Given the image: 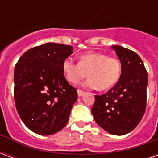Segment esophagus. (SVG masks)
I'll list each match as a JSON object with an SVG mask.
<instances>
[{"instance_id": "esophagus-1", "label": "esophagus", "mask_w": 158, "mask_h": 158, "mask_svg": "<svg viewBox=\"0 0 158 158\" xmlns=\"http://www.w3.org/2000/svg\"><path fill=\"white\" fill-rule=\"evenodd\" d=\"M77 91H78V96H79V97L83 96H84V94H85V92H84V91H82V90H80V89H78Z\"/></svg>"}]
</instances>
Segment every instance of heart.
<instances>
[{"mask_svg":"<svg viewBox=\"0 0 158 158\" xmlns=\"http://www.w3.org/2000/svg\"><path fill=\"white\" fill-rule=\"evenodd\" d=\"M62 73L69 83L76 84L88 72L89 79L84 85L100 90L111 89L118 81L122 66L118 59L99 52L85 53L79 56V63L66 58L62 64Z\"/></svg>","mask_w":158,"mask_h":158,"instance_id":"obj_1","label":"heart"}]
</instances>
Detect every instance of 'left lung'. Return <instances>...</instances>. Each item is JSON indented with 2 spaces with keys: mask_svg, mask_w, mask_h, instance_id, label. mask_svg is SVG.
<instances>
[{
  "mask_svg": "<svg viewBox=\"0 0 158 158\" xmlns=\"http://www.w3.org/2000/svg\"><path fill=\"white\" fill-rule=\"evenodd\" d=\"M122 71L115 85L102 96H95L91 113L96 123L115 135L131 132L143 118L146 106L147 72L135 52L113 45Z\"/></svg>",
  "mask_w": 158,
  "mask_h": 158,
  "instance_id": "8db88e82",
  "label": "left lung"
}]
</instances>
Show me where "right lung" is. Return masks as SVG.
<instances>
[{"instance_id": "add662e5", "label": "right lung", "mask_w": 158, "mask_h": 158, "mask_svg": "<svg viewBox=\"0 0 158 158\" xmlns=\"http://www.w3.org/2000/svg\"><path fill=\"white\" fill-rule=\"evenodd\" d=\"M73 50L71 45L45 43L29 49L16 64V108L23 123L35 134L51 135L68 123L78 94L63 75L62 64Z\"/></svg>"}]
</instances>
